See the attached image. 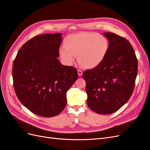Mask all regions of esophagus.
Segmentation results:
<instances>
[{
	"instance_id": "esophagus-1",
	"label": "esophagus",
	"mask_w": 150,
	"mask_h": 150,
	"mask_svg": "<svg viewBox=\"0 0 150 150\" xmlns=\"http://www.w3.org/2000/svg\"><path fill=\"white\" fill-rule=\"evenodd\" d=\"M78 75L79 76H82V74H83V72H82V71H81V70L78 69Z\"/></svg>"
}]
</instances>
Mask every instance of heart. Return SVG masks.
Masks as SVG:
<instances>
[{
    "label": "heart",
    "mask_w": 150,
    "mask_h": 150,
    "mask_svg": "<svg viewBox=\"0 0 150 150\" xmlns=\"http://www.w3.org/2000/svg\"><path fill=\"white\" fill-rule=\"evenodd\" d=\"M64 47L59 50L61 58L67 64H72L78 56L81 66L92 69L104 60L109 49V41L103 35L96 33H79L66 38Z\"/></svg>",
    "instance_id": "obj_1"
}]
</instances>
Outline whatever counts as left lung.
Masks as SVG:
<instances>
[{
    "mask_svg": "<svg viewBox=\"0 0 150 150\" xmlns=\"http://www.w3.org/2000/svg\"><path fill=\"white\" fill-rule=\"evenodd\" d=\"M109 49L100 64L85 71L91 110L100 115L117 111L132 95L138 73V60L132 46L126 39L114 33H104Z\"/></svg>",
    "mask_w": 150,
    "mask_h": 150,
    "instance_id": "obj_1",
    "label": "left lung"
}]
</instances>
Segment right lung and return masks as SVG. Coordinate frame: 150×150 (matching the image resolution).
Segmentation results:
<instances>
[{"mask_svg":"<svg viewBox=\"0 0 150 150\" xmlns=\"http://www.w3.org/2000/svg\"><path fill=\"white\" fill-rule=\"evenodd\" d=\"M62 34L35 36L18 51L13 62V85L17 96L34 114L53 117L67 103L66 93L78 78L72 66L57 59Z\"/></svg>","mask_w":150,"mask_h":150,"instance_id":"add662e5","label":"right lung"}]
</instances>
